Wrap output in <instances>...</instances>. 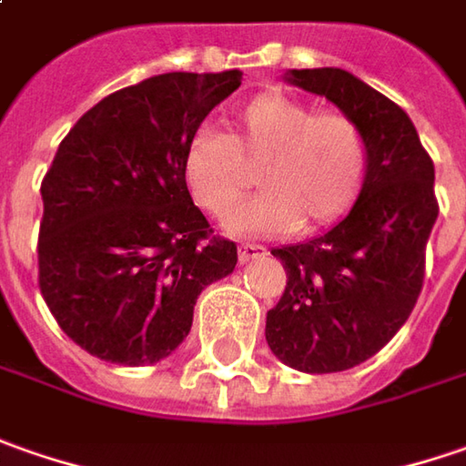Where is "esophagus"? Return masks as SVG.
<instances>
[{"label":"esophagus","instance_id":"34e87169","mask_svg":"<svg viewBox=\"0 0 466 466\" xmlns=\"http://www.w3.org/2000/svg\"><path fill=\"white\" fill-rule=\"evenodd\" d=\"M237 252H239V260L248 263V260H255V258H263L268 249L263 245H255V242H242Z\"/></svg>","mask_w":466,"mask_h":466}]
</instances>
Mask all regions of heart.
<instances>
[{"label":"heart","instance_id":"obj_1","mask_svg":"<svg viewBox=\"0 0 466 466\" xmlns=\"http://www.w3.org/2000/svg\"><path fill=\"white\" fill-rule=\"evenodd\" d=\"M369 167L361 123L286 92H260L227 118L201 126L185 149V183L211 217H224L258 169L264 193L227 218L237 234L328 227L356 203Z\"/></svg>","mask_w":466,"mask_h":466}]
</instances>
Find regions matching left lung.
Instances as JSON below:
<instances>
[{
	"instance_id": "obj_1",
	"label": "left lung",
	"mask_w": 466,
	"mask_h": 466,
	"mask_svg": "<svg viewBox=\"0 0 466 466\" xmlns=\"http://www.w3.org/2000/svg\"><path fill=\"white\" fill-rule=\"evenodd\" d=\"M289 82L325 95L361 123L369 167L350 214L304 245L273 249L286 289L265 340L307 374L353 369L408 322L425 279V245L439 217L433 159L408 113L343 69H294Z\"/></svg>"
}]
</instances>
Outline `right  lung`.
Here are the masks:
<instances>
[{
  "mask_svg": "<svg viewBox=\"0 0 466 466\" xmlns=\"http://www.w3.org/2000/svg\"><path fill=\"white\" fill-rule=\"evenodd\" d=\"M242 72H169L89 107L41 183L38 286L89 356L144 366L169 356L196 299L229 276L237 245L190 198L185 149Z\"/></svg>",
  "mask_w": 466,
  "mask_h": 466,
  "instance_id": "1",
  "label": "right lung"
}]
</instances>
